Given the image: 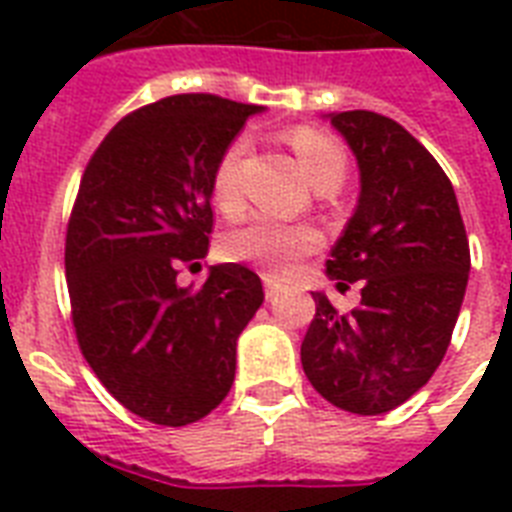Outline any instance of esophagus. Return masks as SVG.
<instances>
[{
  "mask_svg": "<svg viewBox=\"0 0 512 512\" xmlns=\"http://www.w3.org/2000/svg\"><path fill=\"white\" fill-rule=\"evenodd\" d=\"M263 284H265V297L273 303V300L281 295V284L273 279V276H263Z\"/></svg>",
  "mask_w": 512,
  "mask_h": 512,
  "instance_id": "obj_1",
  "label": "esophagus"
}]
</instances>
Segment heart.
Returning <instances> with one entry per match:
<instances>
[{"instance_id":"obj_1","label":"heart","mask_w":512,"mask_h":512,"mask_svg":"<svg viewBox=\"0 0 512 512\" xmlns=\"http://www.w3.org/2000/svg\"><path fill=\"white\" fill-rule=\"evenodd\" d=\"M297 162L316 188L340 185L345 177V154L324 132L300 127L289 135ZM247 154V138L233 140L217 159L212 172V199L225 215L241 209V159ZM223 255L231 263H247L263 268L268 276H289L297 260L313 255L321 247V233L308 223H279L271 217H255L241 228L223 236Z\"/></svg>"}]
</instances>
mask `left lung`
<instances>
[{"mask_svg": "<svg viewBox=\"0 0 512 512\" xmlns=\"http://www.w3.org/2000/svg\"><path fill=\"white\" fill-rule=\"evenodd\" d=\"M324 119L356 156L361 185L327 276L337 289L361 281V305L340 316L313 292L300 358L329 404L385 414L433 377L449 348L468 287V236L449 177L401 124L374 111Z\"/></svg>", "mask_w": 512, "mask_h": 512, "instance_id": "left-lung-1", "label": "left lung"}]
</instances>
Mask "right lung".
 I'll return each instance as SVG.
<instances>
[{
	"label": "right lung",
	"instance_id": "add662e5",
	"mask_svg": "<svg viewBox=\"0 0 512 512\" xmlns=\"http://www.w3.org/2000/svg\"><path fill=\"white\" fill-rule=\"evenodd\" d=\"M263 106L172 95L124 116L84 170L66 233V281L87 364L132 414L156 425L207 417L233 385L236 342L263 284L239 263L201 268L217 159Z\"/></svg>",
	"mask_w": 512,
	"mask_h": 512
}]
</instances>
